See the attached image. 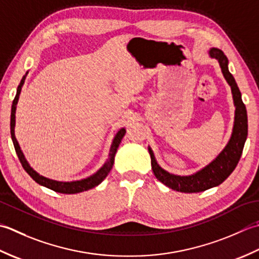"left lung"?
I'll return each instance as SVG.
<instances>
[{
    "label": "left lung",
    "instance_id": "1",
    "mask_svg": "<svg viewBox=\"0 0 259 259\" xmlns=\"http://www.w3.org/2000/svg\"><path fill=\"white\" fill-rule=\"evenodd\" d=\"M210 56L212 58H215V59H218L226 80L228 81L231 87V92H233L234 102L236 106L235 125L233 134H231L229 143L227 144V146L218 155L217 159L211 162L210 164L205 166L204 168H202L201 171H199L196 174H193V176L189 177L174 176V174H171L163 170V168L159 166V164L156 163L152 150L149 149L151 155L152 170L153 173H154V176L156 177L157 180L161 181L163 184H165L166 187L176 190V191L186 193L201 192L223 183L226 179L233 173L235 167L238 164L247 139V110L245 104L242 103L241 94L235 81V78L228 70V59H227L224 52L217 48H212L210 50Z\"/></svg>",
    "mask_w": 259,
    "mask_h": 259
}]
</instances>
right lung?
<instances>
[{
	"label": "right lung",
	"instance_id": "obj_1",
	"mask_svg": "<svg viewBox=\"0 0 259 259\" xmlns=\"http://www.w3.org/2000/svg\"><path fill=\"white\" fill-rule=\"evenodd\" d=\"M28 73V72H26ZM26 73L23 76V78L21 79V82L20 85L18 86L17 89V95H15V97L13 99V103H12V108H11V122H10V130H11V137H12V141H13V145H14V149L15 152H17L19 160L21 162V164H22L23 168L26 171V173L29 174V176L33 179V180L41 184V186H44L48 189L54 190L56 192H60V193H66V194H73V193H79V192H82V191H87L89 189H93L98 184L102 182L105 178L107 177V174L109 173V171L112 170L113 164H114V157L116 152H117L118 146L120 144V142H122V139L125 135V128H122L118 131V133L116 134V136L114 137V141H113V144L112 147H110V152H109V156H108V160L107 162L105 163L103 165V167H100L99 170L93 174L92 177H89L87 179H83V180L80 181H72V182H59V181H55V180H50V179H47L45 177L40 176V174L36 173L32 167L29 165V163L26 162L25 157L23 155L22 151L20 149V145L18 143L17 139H15V135H14V126H15V108H17V104H18V100H19V95L21 93V88H22V85L24 83V79Z\"/></svg>",
	"mask_w": 259,
	"mask_h": 259
}]
</instances>
